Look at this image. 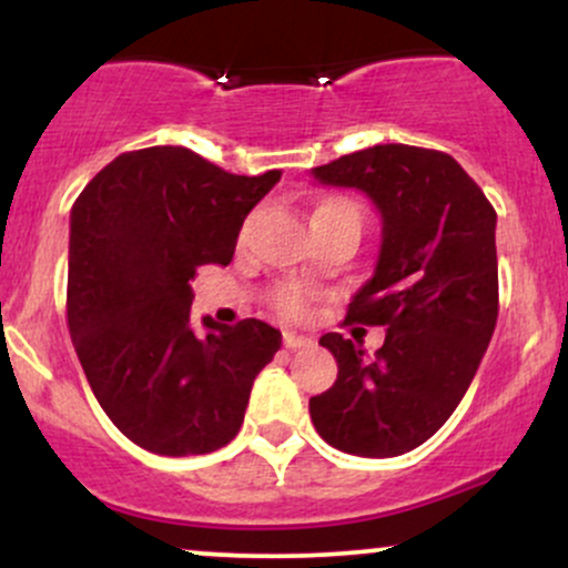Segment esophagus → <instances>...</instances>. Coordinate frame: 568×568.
Listing matches in <instances>:
<instances>
[{
	"label": "esophagus",
	"instance_id": "34e87169",
	"mask_svg": "<svg viewBox=\"0 0 568 568\" xmlns=\"http://www.w3.org/2000/svg\"><path fill=\"white\" fill-rule=\"evenodd\" d=\"M283 342H285V347H288V349H302V347H310L312 338H306L302 334H293V331H285Z\"/></svg>",
	"mask_w": 568,
	"mask_h": 568
}]
</instances>
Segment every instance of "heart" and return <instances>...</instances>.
Wrapping results in <instances>:
<instances>
[{
	"label": "heart",
	"instance_id": "heart-1",
	"mask_svg": "<svg viewBox=\"0 0 568 568\" xmlns=\"http://www.w3.org/2000/svg\"><path fill=\"white\" fill-rule=\"evenodd\" d=\"M325 207H344V211H357V207L347 200H325V202H321V205H317V211H325ZM275 304H277L280 312H285V315H291V317L304 315V310H306V298L298 288H283L277 293Z\"/></svg>",
	"mask_w": 568,
	"mask_h": 568
}]
</instances>
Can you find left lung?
I'll list each match as a JSON object with an SVG mask.
<instances>
[{"label":"left lung","instance_id":"left-lung-1","mask_svg":"<svg viewBox=\"0 0 568 568\" xmlns=\"http://www.w3.org/2000/svg\"><path fill=\"white\" fill-rule=\"evenodd\" d=\"M312 179L357 189L379 211V256L347 321L387 328L376 355L342 334L321 338L338 374L310 397L312 425L338 452L406 454L446 425L491 342L497 213L452 154L406 143L312 168Z\"/></svg>","mask_w":568,"mask_h":568}]
</instances>
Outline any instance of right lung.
<instances>
[{"mask_svg": "<svg viewBox=\"0 0 568 568\" xmlns=\"http://www.w3.org/2000/svg\"><path fill=\"white\" fill-rule=\"evenodd\" d=\"M277 181L152 146L109 162L71 207L69 334L95 400L135 446L207 454L240 433L283 334L253 317L234 328L202 317L197 334L189 280L232 262L245 216Z\"/></svg>", "mask_w": 568, "mask_h": 568, "instance_id": "add662e5", "label": "right lung"}]
</instances>
